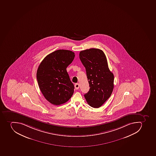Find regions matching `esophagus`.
Listing matches in <instances>:
<instances>
[{"label":"esophagus","instance_id":"esophagus-1","mask_svg":"<svg viewBox=\"0 0 156 156\" xmlns=\"http://www.w3.org/2000/svg\"><path fill=\"white\" fill-rule=\"evenodd\" d=\"M75 87L76 89H78L80 87V84L76 83L75 84Z\"/></svg>","mask_w":156,"mask_h":156}]
</instances>
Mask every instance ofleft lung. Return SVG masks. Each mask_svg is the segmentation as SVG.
I'll list each match as a JSON object with an SVG mask.
<instances>
[{"label":"left lung","instance_id":"8db88e82","mask_svg":"<svg viewBox=\"0 0 156 156\" xmlns=\"http://www.w3.org/2000/svg\"><path fill=\"white\" fill-rule=\"evenodd\" d=\"M80 58L86 69L89 91L84 94L91 107H101L111 95L114 89V76L110 71L103 51L90 48L80 53Z\"/></svg>","mask_w":156,"mask_h":156}]
</instances>
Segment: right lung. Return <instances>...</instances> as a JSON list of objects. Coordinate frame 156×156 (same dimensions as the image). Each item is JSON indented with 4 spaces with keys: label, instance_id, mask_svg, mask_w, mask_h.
I'll return each instance as SVG.
<instances>
[{
    "label": "right lung",
    "instance_id": "add662e5",
    "mask_svg": "<svg viewBox=\"0 0 156 156\" xmlns=\"http://www.w3.org/2000/svg\"><path fill=\"white\" fill-rule=\"evenodd\" d=\"M75 56V53L70 50H56L47 55L37 69L39 89L45 98L53 105L65 103L73 94L74 85L66 68Z\"/></svg>",
    "mask_w": 156,
    "mask_h": 156
}]
</instances>
